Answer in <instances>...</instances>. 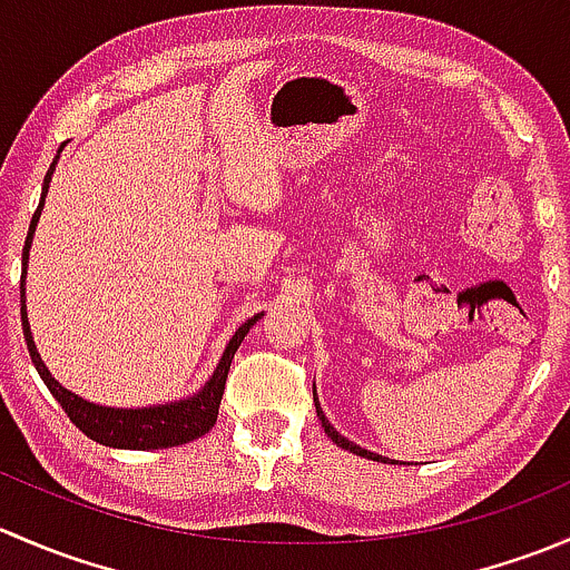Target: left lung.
<instances>
[{
    "mask_svg": "<svg viewBox=\"0 0 570 570\" xmlns=\"http://www.w3.org/2000/svg\"><path fill=\"white\" fill-rule=\"evenodd\" d=\"M317 416H320V422H322V428H325V433L327 435H331V439L333 441H336V444L338 446H342V450H350V452H355V455H361V458H370V461H386V458H383V455H375V452H366V450H361V446H355L353 444V441H347V439H344V435H338L336 433V430H333L331 428V424H327V419L325 416H322V411H320V405H317Z\"/></svg>",
    "mask_w": 570,
    "mask_h": 570,
    "instance_id": "left-lung-1",
    "label": "left lung"
}]
</instances>
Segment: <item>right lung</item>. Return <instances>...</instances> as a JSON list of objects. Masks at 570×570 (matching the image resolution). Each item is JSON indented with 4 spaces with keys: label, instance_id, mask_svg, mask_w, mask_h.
I'll return each instance as SVG.
<instances>
[{
    "label": "right lung",
    "instance_id": "right-lung-1",
    "mask_svg": "<svg viewBox=\"0 0 570 570\" xmlns=\"http://www.w3.org/2000/svg\"><path fill=\"white\" fill-rule=\"evenodd\" d=\"M55 163H51L49 174L43 178V195H40V204L32 215L30 232H27L24 253H21V264H24L27 273V258H30V245L32 234H36V223L40 217V209H43L46 189H49V178L55 174ZM256 320H262V314L245 322L234 338L228 342L226 353H223L220 364H217L212 381L200 389L198 394L189 396V400L174 402V405H159V407H137V411H124V407H99L94 402L82 400V396L71 394L68 389H62L55 377L49 375V370L40 361L36 342H32L30 325H27V312H24V275H21V325H24V342L27 350H30V358L36 364L38 375L43 377V383L49 386V392L55 394V400L60 402L62 411L68 413L73 424L82 430L88 439H94L96 444L115 446V450H168V446L187 444V441L200 439L204 433H209L217 422V407H220L223 392H226V377L228 370H232V358L237 353V347L243 344L245 333L250 331V325Z\"/></svg>",
    "mask_w": 570,
    "mask_h": 570
}]
</instances>
